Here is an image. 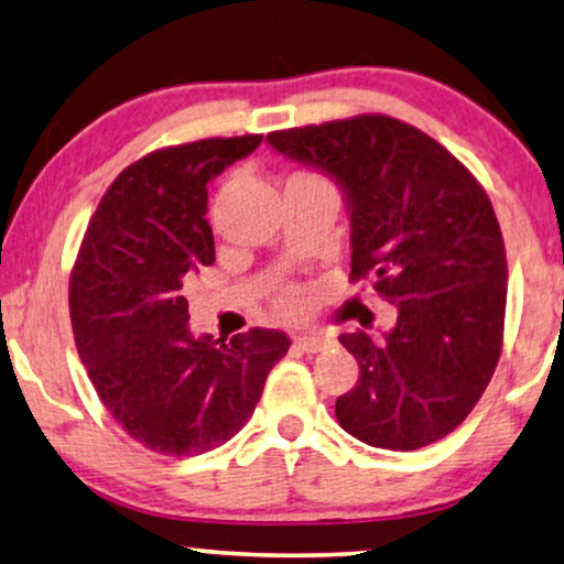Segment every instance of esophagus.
<instances>
[{"mask_svg":"<svg viewBox=\"0 0 564 564\" xmlns=\"http://www.w3.org/2000/svg\"><path fill=\"white\" fill-rule=\"evenodd\" d=\"M332 344L329 336H322V334H304V336H296V347L301 351H308V355H316V351L326 349Z\"/></svg>","mask_w":564,"mask_h":564,"instance_id":"34e87169","label":"esophagus"}]
</instances>
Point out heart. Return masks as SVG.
<instances>
[{"mask_svg": "<svg viewBox=\"0 0 564 564\" xmlns=\"http://www.w3.org/2000/svg\"><path fill=\"white\" fill-rule=\"evenodd\" d=\"M306 304V296L304 291H301V285L296 283H285L283 289L275 293V306H279L283 314H299V311H304Z\"/></svg>", "mask_w": 564, "mask_h": 564, "instance_id": "b5f03b06", "label": "heart"}]
</instances>
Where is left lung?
<instances>
[{
	"instance_id": "8db88e82",
	"label": "left lung",
	"mask_w": 564,
	"mask_h": 564,
	"mask_svg": "<svg viewBox=\"0 0 564 564\" xmlns=\"http://www.w3.org/2000/svg\"><path fill=\"white\" fill-rule=\"evenodd\" d=\"M279 154L339 184L351 215V281L398 306L382 339L339 341L359 382L336 420L375 448L415 451L464 423L497 369L507 250L491 199L448 149L382 113L273 131Z\"/></svg>"
}]
</instances>
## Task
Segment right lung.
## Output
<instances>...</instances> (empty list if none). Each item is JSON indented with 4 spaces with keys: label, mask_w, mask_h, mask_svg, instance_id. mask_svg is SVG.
I'll return each instance as SVG.
<instances>
[{
    "label": "right lung",
    "mask_w": 564,
    "mask_h": 564,
    "mask_svg": "<svg viewBox=\"0 0 564 564\" xmlns=\"http://www.w3.org/2000/svg\"><path fill=\"white\" fill-rule=\"evenodd\" d=\"M260 133L151 151L116 176L70 273V324L108 413L164 456L230 441L291 339L250 329L230 341L189 332L184 291L215 263L207 182L260 144Z\"/></svg>",
    "instance_id": "right-lung-1"
}]
</instances>
